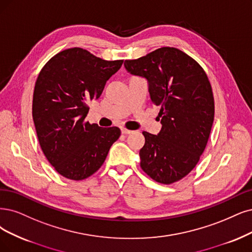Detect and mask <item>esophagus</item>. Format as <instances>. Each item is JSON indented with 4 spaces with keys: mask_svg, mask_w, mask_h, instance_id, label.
Returning a JSON list of instances; mask_svg holds the SVG:
<instances>
[{
    "mask_svg": "<svg viewBox=\"0 0 252 252\" xmlns=\"http://www.w3.org/2000/svg\"><path fill=\"white\" fill-rule=\"evenodd\" d=\"M131 133H132V131H129V129H126V128H125V127L121 128V134L128 135V134H131Z\"/></svg>",
    "mask_w": 252,
    "mask_h": 252,
    "instance_id": "esophagus-1",
    "label": "esophagus"
}]
</instances>
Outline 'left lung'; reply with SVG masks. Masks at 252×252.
I'll use <instances>...</instances> for the list:
<instances>
[{"label": "left lung", "instance_id": "left-lung-1", "mask_svg": "<svg viewBox=\"0 0 252 252\" xmlns=\"http://www.w3.org/2000/svg\"><path fill=\"white\" fill-rule=\"evenodd\" d=\"M125 67L147 81L150 98L160 107L161 131L142 133L141 168L158 183L178 182L196 166L209 140L215 107L207 74L187 54L168 46L126 60Z\"/></svg>", "mask_w": 252, "mask_h": 252}]
</instances>
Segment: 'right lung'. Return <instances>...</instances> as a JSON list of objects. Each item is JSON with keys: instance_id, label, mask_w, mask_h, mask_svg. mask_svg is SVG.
I'll list each match as a JSON object with an SVG mask.
<instances>
[{"instance_id": "right-lung-1", "label": "right lung", "mask_w": 252, "mask_h": 252, "mask_svg": "<svg viewBox=\"0 0 252 252\" xmlns=\"http://www.w3.org/2000/svg\"><path fill=\"white\" fill-rule=\"evenodd\" d=\"M123 60L106 61L88 51H62L46 63L33 94V120L46 159L64 178L81 181L97 171L120 136L117 126L86 123L89 100L97 99Z\"/></svg>"}]
</instances>
